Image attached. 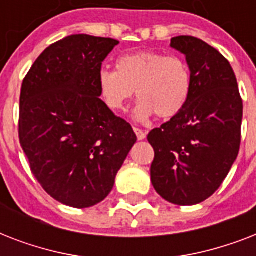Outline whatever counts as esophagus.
<instances>
[{
	"label": "esophagus",
	"mask_w": 256,
	"mask_h": 256,
	"mask_svg": "<svg viewBox=\"0 0 256 256\" xmlns=\"http://www.w3.org/2000/svg\"><path fill=\"white\" fill-rule=\"evenodd\" d=\"M134 132H136V138H138V140H144V138H146V134H144V132H142L140 128H134Z\"/></svg>",
	"instance_id": "esophagus-1"
}]
</instances>
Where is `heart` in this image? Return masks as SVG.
Masks as SVG:
<instances>
[{"mask_svg":"<svg viewBox=\"0 0 256 256\" xmlns=\"http://www.w3.org/2000/svg\"><path fill=\"white\" fill-rule=\"evenodd\" d=\"M190 68L182 58L156 52H136L116 60V70L102 69L98 88L102 100L112 112H124L136 94V122H148L158 114L172 118L190 98Z\"/></svg>","mask_w":256,"mask_h":256,"instance_id":"heart-1","label":"heart"}]
</instances>
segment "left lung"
<instances>
[{"label": "left lung", "mask_w": 256, "mask_h": 256, "mask_svg": "<svg viewBox=\"0 0 256 256\" xmlns=\"http://www.w3.org/2000/svg\"><path fill=\"white\" fill-rule=\"evenodd\" d=\"M170 46L186 57L192 86L182 112L148 136L156 152L150 172L164 200L192 206L218 190L238 156L243 102L218 50L190 36L171 38Z\"/></svg>", "instance_id": "left-lung-1"}]
</instances>
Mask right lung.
I'll list each match as a JSON object with an SVG mask.
<instances>
[{"instance_id": "add662e5", "label": "right lung", "mask_w": 256, "mask_h": 256, "mask_svg": "<svg viewBox=\"0 0 256 256\" xmlns=\"http://www.w3.org/2000/svg\"><path fill=\"white\" fill-rule=\"evenodd\" d=\"M120 42L73 34L46 48L22 82L20 144L42 188L86 208L102 202L136 142L100 100L98 74Z\"/></svg>"}]
</instances>
